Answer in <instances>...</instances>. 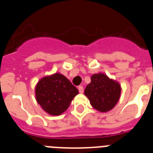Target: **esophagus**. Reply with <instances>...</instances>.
<instances>
[{
    "label": "esophagus",
    "instance_id": "obj_1",
    "mask_svg": "<svg viewBox=\"0 0 153 153\" xmlns=\"http://www.w3.org/2000/svg\"><path fill=\"white\" fill-rule=\"evenodd\" d=\"M78 90L80 93H83V87L82 86H78Z\"/></svg>",
    "mask_w": 153,
    "mask_h": 153
}]
</instances>
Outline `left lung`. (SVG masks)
Instances as JSON below:
<instances>
[{"label": "left lung", "instance_id": "1", "mask_svg": "<svg viewBox=\"0 0 153 153\" xmlns=\"http://www.w3.org/2000/svg\"><path fill=\"white\" fill-rule=\"evenodd\" d=\"M120 93V85L103 74H93L84 91L92 106L100 112L113 109L119 101Z\"/></svg>", "mask_w": 153, "mask_h": 153}]
</instances>
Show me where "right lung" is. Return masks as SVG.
<instances>
[{
  "mask_svg": "<svg viewBox=\"0 0 153 153\" xmlns=\"http://www.w3.org/2000/svg\"><path fill=\"white\" fill-rule=\"evenodd\" d=\"M36 101L44 111L53 116L63 113L79 92L67 78L60 74L45 76L35 89Z\"/></svg>",
  "mask_w": 153,
  "mask_h": 153,
  "instance_id": "1",
  "label": "right lung"
}]
</instances>
